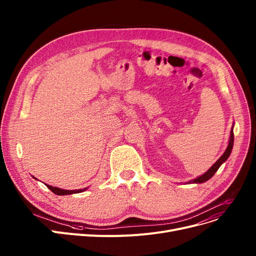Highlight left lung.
<instances>
[{
    "label": "left lung",
    "mask_w": 256,
    "mask_h": 256,
    "mask_svg": "<svg viewBox=\"0 0 256 256\" xmlns=\"http://www.w3.org/2000/svg\"><path fill=\"white\" fill-rule=\"evenodd\" d=\"M234 126H232V130H230V142H228V146H227L226 150L224 152V154L217 160L216 163H214L206 173L202 174V176H198V178H194L192 180L186 182V184H202V182H206V180H208L210 178H212L214 174L216 173L217 170L220 168V166L224 162H226V160L230 158V156L232 154V147H234Z\"/></svg>",
    "instance_id": "left-lung-1"
}]
</instances>
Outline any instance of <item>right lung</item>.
I'll use <instances>...</instances> for the list:
<instances>
[{"label":"right lung","instance_id":"right-lung-1","mask_svg":"<svg viewBox=\"0 0 256 256\" xmlns=\"http://www.w3.org/2000/svg\"><path fill=\"white\" fill-rule=\"evenodd\" d=\"M33 178H35L33 176ZM35 180H37V178H35ZM46 186L52 193H55L56 195H60V196L61 195H70V194H76V193H82L88 189V188H84V189H78V190H64V189H61V188L52 186H50L46 184Z\"/></svg>","mask_w":256,"mask_h":256}]
</instances>
